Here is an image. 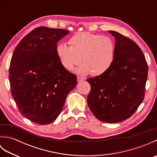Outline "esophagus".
Instances as JSON below:
<instances>
[{
    "label": "esophagus",
    "instance_id": "1",
    "mask_svg": "<svg viewBox=\"0 0 157 157\" xmlns=\"http://www.w3.org/2000/svg\"><path fill=\"white\" fill-rule=\"evenodd\" d=\"M84 78H80V77H78V78H77V80H78V82H82V81H84Z\"/></svg>",
    "mask_w": 157,
    "mask_h": 157
}]
</instances>
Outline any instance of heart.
I'll return each instance as SVG.
<instances>
[{"instance_id":"heart-1","label":"heart","mask_w":157,"mask_h":157,"mask_svg":"<svg viewBox=\"0 0 157 157\" xmlns=\"http://www.w3.org/2000/svg\"><path fill=\"white\" fill-rule=\"evenodd\" d=\"M70 46L59 44L56 54L61 65L67 71L84 63L77 69L79 75L91 73L93 76L101 75L110 68L115 58V44L113 40L101 34L82 32L69 40Z\"/></svg>"}]
</instances>
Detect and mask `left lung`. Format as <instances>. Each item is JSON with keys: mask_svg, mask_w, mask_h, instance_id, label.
I'll list each match as a JSON object with an SVG mask.
<instances>
[{"mask_svg": "<svg viewBox=\"0 0 157 157\" xmlns=\"http://www.w3.org/2000/svg\"><path fill=\"white\" fill-rule=\"evenodd\" d=\"M109 32L115 39L114 61L102 75L87 79L91 86L87 101L96 119L116 123L129 118L144 100L148 64L134 41Z\"/></svg>", "mask_w": 157, "mask_h": 157, "instance_id": "8db88e82", "label": "left lung"}]
</instances>
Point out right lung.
<instances>
[{
	"label": "right lung",
	"mask_w": 157,
	"mask_h": 157,
	"mask_svg": "<svg viewBox=\"0 0 157 157\" xmlns=\"http://www.w3.org/2000/svg\"><path fill=\"white\" fill-rule=\"evenodd\" d=\"M68 34L63 29L36 28L13 53L9 74L11 94L20 113L40 125L58 117L77 84L75 75L63 67L56 54L58 42Z\"/></svg>",
	"instance_id": "add662e5"
}]
</instances>
